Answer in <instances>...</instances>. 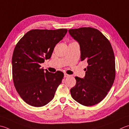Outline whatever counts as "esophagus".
<instances>
[{
  "label": "esophagus",
  "instance_id": "obj_1",
  "mask_svg": "<svg viewBox=\"0 0 129 129\" xmlns=\"http://www.w3.org/2000/svg\"><path fill=\"white\" fill-rule=\"evenodd\" d=\"M69 76V75H68L67 74H66V73H64V78H67Z\"/></svg>",
  "mask_w": 129,
  "mask_h": 129
}]
</instances>
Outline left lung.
Instances as JSON below:
<instances>
[{"instance_id": "8db88e82", "label": "left lung", "mask_w": 129, "mask_h": 129, "mask_svg": "<svg viewBox=\"0 0 129 129\" xmlns=\"http://www.w3.org/2000/svg\"><path fill=\"white\" fill-rule=\"evenodd\" d=\"M79 44L80 60L88 67L83 78L75 77L72 97L80 104L91 106L104 99L115 78V58L110 41L98 29L82 27L68 30Z\"/></svg>"}]
</instances>
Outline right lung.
I'll return each instance as SVG.
<instances>
[{"label":"right lung","instance_id":"1","mask_svg":"<svg viewBox=\"0 0 129 129\" xmlns=\"http://www.w3.org/2000/svg\"><path fill=\"white\" fill-rule=\"evenodd\" d=\"M67 29H33L17 43L12 56L15 88L22 100L34 107H42L54 98L64 73H52L40 64L51 56L54 47L62 40Z\"/></svg>","mask_w":129,"mask_h":129}]
</instances>
